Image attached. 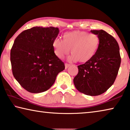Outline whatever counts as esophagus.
Instances as JSON below:
<instances>
[{"label": "esophagus", "instance_id": "obj_1", "mask_svg": "<svg viewBox=\"0 0 130 130\" xmlns=\"http://www.w3.org/2000/svg\"><path fill=\"white\" fill-rule=\"evenodd\" d=\"M70 65H71L69 64V63H65V69H67L68 68Z\"/></svg>", "mask_w": 130, "mask_h": 130}]
</instances>
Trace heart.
I'll return each instance as SVG.
<instances>
[{
    "label": "heart",
    "instance_id": "1",
    "mask_svg": "<svg viewBox=\"0 0 130 130\" xmlns=\"http://www.w3.org/2000/svg\"><path fill=\"white\" fill-rule=\"evenodd\" d=\"M63 40L55 38L53 42L54 53L59 58L67 55L71 49V60L86 63L92 59L97 52L101 43V38L94 33L83 30L65 32Z\"/></svg>",
    "mask_w": 130,
    "mask_h": 130
}]
</instances>
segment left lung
Returning a JSON list of instances; mask_svg holds the SVG:
<instances>
[{
  "label": "left lung",
  "instance_id": "8db88e82",
  "mask_svg": "<svg viewBox=\"0 0 130 130\" xmlns=\"http://www.w3.org/2000/svg\"><path fill=\"white\" fill-rule=\"evenodd\" d=\"M101 38L99 49L92 59L77 66L73 79L78 91L87 95H99L106 91L116 80L121 63L119 46L116 39L104 30H91Z\"/></svg>",
  "mask_w": 130,
  "mask_h": 130
}]
</instances>
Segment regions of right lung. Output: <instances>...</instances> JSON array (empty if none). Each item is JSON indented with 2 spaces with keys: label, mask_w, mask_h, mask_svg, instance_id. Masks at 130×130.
I'll return each instance as SVG.
<instances>
[{
  "label": "right lung",
  "mask_w": 130,
  "mask_h": 130,
  "mask_svg": "<svg viewBox=\"0 0 130 130\" xmlns=\"http://www.w3.org/2000/svg\"><path fill=\"white\" fill-rule=\"evenodd\" d=\"M59 29L35 26L15 38L10 51L12 72L25 90L32 93L47 91L53 85L64 63L55 54L53 42Z\"/></svg>",
  "instance_id": "1"
}]
</instances>
